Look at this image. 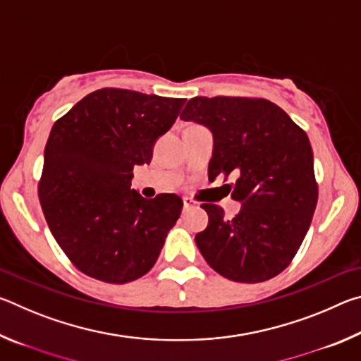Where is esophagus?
I'll list each match as a JSON object with an SVG mask.
<instances>
[{"instance_id": "34e87169", "label": "esophagus", "mask_w": 361, "mask_h": 361, "mask_svg": "<svg viewBox=\"0 0 361 361\" xmlns=\"http://www.w3.org/2000/svg\"><path fill=\"white\" fill-rule=\"evenodd\" d=\"M192 207H195V202L191 197H183V209L188 210V209H192Z\"/></svg>"}]
</instances>
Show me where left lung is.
<instances>
[{"label": "left lung", "instance_id": "obj_1", "mask_svg": "<svg viewBox=\"0 0 361 361\" xmlns=\"http://www.w3.org/2000/svg\"><path fill=\"white\" fill-rule=\"evenodd\" d=\"M181 119L212 130L209 178L234 176L226 186L242 204L231 219L221 207L202 204L209 226L195 235L200 253L234 282L279 276L301 247L319 200L305 132L276 103L248 97H194Z\"/></svg>", "mask_w": 361, "mask_h": 361}]
</instances>
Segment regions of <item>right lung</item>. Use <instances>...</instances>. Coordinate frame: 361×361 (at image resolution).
<instances>
[{
  "label": "right lung",
  "instance_id": "obj_1",
  "mask_svg": "<svg viewBox=\"0 0 361 361\" xmlns=\"http://www.w3.org/2000/svg\"><path fill=\"white\" fill-rule=\"evenodd\" d=\"M186 99L105 87L54 124L44 149L39 202L54 239L85 276L127 283L151 271L181 215L176 194L145 199L133 167L173 126Z\"/></svg>",
  "mask_w": 361,
  "mask_h": 361
}]
</instances>
